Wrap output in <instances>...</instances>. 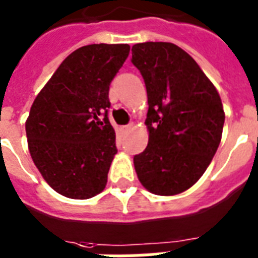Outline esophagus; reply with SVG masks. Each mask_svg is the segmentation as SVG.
I'll return each mask as SVG.
<instances>
[{"instance_id":"1","label":"esophagus","mask_w":258,"mask_h":258,"mask_svg":"<svg viewBox=\"0 0 258 258\" xmlns=\"http://www.w3.org/2000/svg\"><path fill=\"white\" fill-rule=\"evenodd\" d=\"M134 128H135V124H134V123H130V124H127L123 127V131H125V133H130V131H133Z\"/></svg>"}]
</instances>
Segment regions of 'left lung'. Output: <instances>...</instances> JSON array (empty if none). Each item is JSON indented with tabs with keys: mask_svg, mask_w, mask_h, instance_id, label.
Wrapping results in <instances>:
<instances>
[{
	"mask_svg": "<svg viewBox=\"0 0 258 258\" xmlns=\"http://www.w3.org/2000/svg\"><path fill=\"white\" fill-rule=\"evenodd\" d=\"M131 50L149 101V145L134 157L135 171L150 192L175 196L204 175L220 146L222 101L196 60L175 44L141 42Z\"/></svg>",
	"mask_w": 258,
	"mask_h": 258,
	"instance_id": "1",
	"label": "left lung"
}]
</instances>
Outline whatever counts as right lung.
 <instances>
[{"mask_svg":"<svg viewBox=\"0 0 258 258\" xmlns=\"http://www.w3.org/2000/svg\"><path fill=\"white\" fill-rule=\"evenodd\" d=\"M128 53V44L79 48L60 64L30 107L25 123L30 157L46 183L61 196L88 200L104 190L117 153L108 120L109 84Z\"/></svg>","mask_w":258,"mask_h":258,"instance_id":"obj_1","label":"right lung"}]
</instances>
